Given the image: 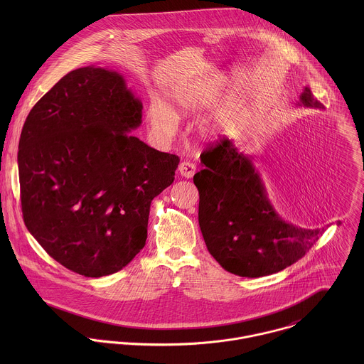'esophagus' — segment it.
I'll return each instance as SVG.
<instances>
[{"label": "esophagus", "mask_w": 364, "mask_h": 364, "mask_svg": "<svg viewBox=\"0 0 364 364\" xmlns=\"http://www.w3.org/2000/svg\"><path fill=\"white\" fill-rule=\"evenodd\" d=\"M178 171H179V173H181L183 178L191 179V178H193V175H195V172H196V165L192 164V162H189V161H183V162L179 164Z\"/></svg>", "instance_id": "34e87169"}]
</instances>
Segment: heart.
I'll use <instances>...</instances> for the list:
<instances>
[{
    "instance_id": "heart-1",
    "label": "heart",
    "mask_w": 364,
    "mask_h": 364,
    "mask_svg": "<svg viewBox=\"0 0 364 364\" xmlns=\"http://www.w3.org/2000/svg\"><path fill=\"white\" fill-rule=\"evenodd\" d=\"M176 106L182 113H191L200 107V95L195 90L183 91L176 97ZM147 119L153 132L159 137H171L178 129L176 114L158 100H154L147 110Z\"/></svg>"
}]
</instances>
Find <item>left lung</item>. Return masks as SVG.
I'll return each instance as SVG.
<instances>
[{"label": "left lung", "mask_w": 364, "mask_h": 364, "mask_svg": "<svg viewBox=\"0 0 364 364\" xmlns=\"http://www.w3.org/2000/svg\"><path fill=\"white\" fill-rule=\"evenodd\" d=\"M300 105L322 107L306 88ZM205 169L195 173L199 225L208 252L241 277L273 274L301 259L322 235L284 221L270 205L252 156L228 139L206 149Z\"/></svg>", "instance_id": "left-lung-1"}]
</instances>
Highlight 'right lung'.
<instances>
[{"label": "right lung", "mask_w": 364, "mask_h": 364, "mask_svg": "<svg viewBox=\"0 0 364 364\" xmlns=\"http://www.w3.org/2000/svg\"><path fill=\"white\" fill-rule=\"evenodd\" d=\"M143 104L112 70L64 75L29 112L19 139L21 206L29 232L71 272L101 277L144 248L153 199L179 156L129 132Z\"/></svg>", "instance_id": "1"}]
</instances>
